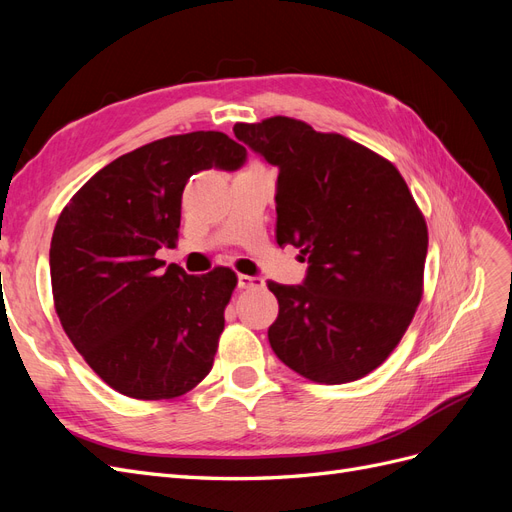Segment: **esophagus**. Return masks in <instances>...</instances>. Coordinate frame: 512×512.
<instances>
[{
    "instance_id": "obj_1",
    "label": "esophagus",
    "mask_w": 512,
    "mask_h": 512,
    "mask_svg": "<svg viewBox=\"0 0 512 512\" xmlns=\"http://www.w3.org/2000/svg\"><path fill=\"white\" fill-rule=\"evenodd\" d=\"M262 286H265V280H262V277H254V275H239V288H241V290L262 288Z\"/></svg>"
}]
</instances>
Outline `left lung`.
Returning <instances> with one entry per match:
<instances>
[{"instance_id":"8db88e82","label":"left lung","mask_w":512,"mask_h":512,"mask_svg":"<svg viewBox=\"0 0 512 512\" xmlns=\"http://www.w3.org/2000/svg\"><path fill=\"white\" fill-rule=\"evenodd\" d=\"M277 175L280 245L301 247V286L267 282L280 303L269 344L320 384L359 380L386 361L423 297L427 224L399 170L376 151L305 121L235 123Z\"/></svg>"}]
</instances>
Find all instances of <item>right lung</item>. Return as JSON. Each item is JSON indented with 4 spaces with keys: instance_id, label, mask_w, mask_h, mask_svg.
<instances>
[{
    "instance_id": "1",
    "label": "right lung",
    "mask_w": 512,
    "mask_h": 512,
    "mask_svg": "<svg viewBox=\"0 0 512 512\" xmlns=\"http://www.w3.org/2000/svg\"><path fill=\"white\" fill-rule=\"evenodd\" d=\"M245 156L224 132L166 136L106 164L61 211L51 239L55 312L121 395L173 399L211 371L237 275L162 269L156 252L177 245L188 179L213 166L237 170Z\"/></svg>"
}]
</instances>
